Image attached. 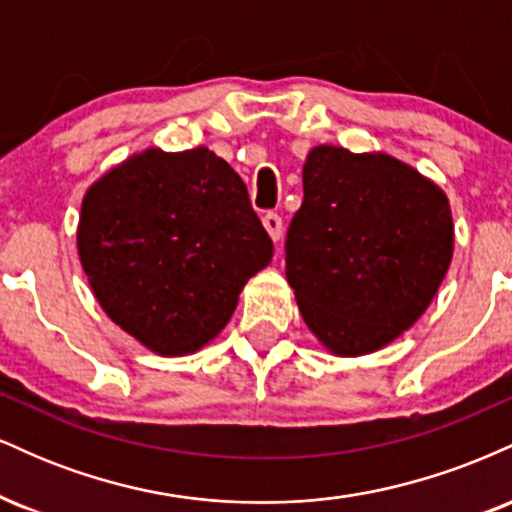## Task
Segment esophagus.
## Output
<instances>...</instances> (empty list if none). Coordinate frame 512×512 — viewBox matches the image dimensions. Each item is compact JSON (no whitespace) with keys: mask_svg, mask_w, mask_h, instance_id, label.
Instances as JSON below:
<instances>
[{"mask_svg":"<svg viewBox=\"0 0 512 512\" xmlns=\"http://www.w3.org/2000/svg\"><path fill=\"white\" fill-rule=\"evenodd\" d=\"M264 228H267L269 238L274 240V243H279L281 240V233H284V223H281V216L274 214V211H269V214H264Z\"/></svg>","mask_w":512,"mask_h":512,"instance_id":"obj_1","label":"esophagus"}]
</instances>
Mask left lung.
<instances>
[{"instance_id":"8db88e82","label":"left lung","mask_w":512,"mask_h":512,"mask_svg":"<svg viewBox=\"0 0 512 512\" xmlns=\"http://www.w3.org/2000/svg\"><path fill=\"white\" fill-rule=\"evenodd\" d=\"M452 248L448 195L409 163L332 144L308 151L286 279L330 354H373L402 337L438 293Z\"/></svg>"}]
</instances>
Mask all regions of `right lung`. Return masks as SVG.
I'll list each match as a JSON object with an SVG mask.
<instances>
[{
    "label": "right lung",
    "mask_w": 512,
    "mask_h": 512,
    "mask_svg": "<svg viewBox=\"0 0 512 512\" xmlns=\"http://www.w3.org/2000/svg\"><path fill=\"white\" fill-rule=\"evenodd\" d=\"M76 250L105 315L158 356L209 344L274 255L245 182L207 146H151L101 175Z\"/></svg>",
    "instance_id": "obj_1"
}]
</instances>
